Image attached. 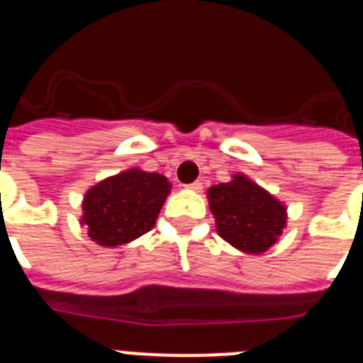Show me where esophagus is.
I'll return each mask as SVG.
<instances>
[{
	"mask_svg": "<svg viewBox=\"0 0 363 363\" xmlns=\"http://www.w3.org/2000/svg\"><path fill=\"white\" fill-rule=\"evenodd\" d=\"M185 187L191 189V191H194V192H200L201 189H203V184H201L200 179H196V182H194V184H189V185H185Z\"/></svg>",
	"mask_w": 363,
	"mask_h": 363,
	"instance_id": "34e87169",
	"label": "esophagus"
}]
</instances>
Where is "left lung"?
<instances>
[{"mask_svg":"<svg viewBox=\"0 0 363 363\" xmlns=\"http://www.w3.org/2000/svg\"><path fill=\"white\" fill-rule=\"evenodd\" d=\"M207 198L218 234L249 255H259L274 245L287 223L285 205L245 174L213 185Z\"/></svg>","mask_w":363,"mask_h":363,"instance_id":"left-lung-1","label":"left lung"}]
</instances>
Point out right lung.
<instances>
[{
    "instance_id": "obj_1",
    "label": "right lung",
    "mask_w": 363,
    "mask_h": 363,
    "mask_svg": "<svg viewBox=\"0 0 363 363\" xmlns=\"http://www.w3.org/2000/svg\"><path fill=\"white\" fill-rule=\"evenodd\" d=\"M169 192L165 176L129 169L86 191L79 221L98 245H123L152 229Z\"/></svg>"
}]
</instances>
